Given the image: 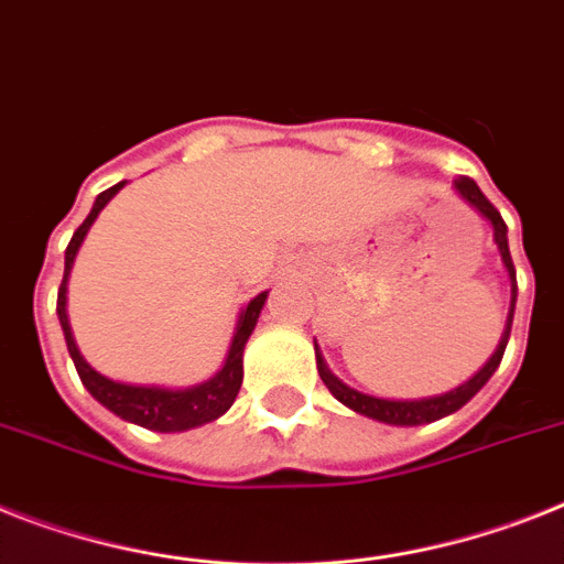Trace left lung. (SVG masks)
Returning a JSON list of instances; mask_svg holds the SVG:
<instances>
[{
    "label": "left lung",
    "mask_w": 564,
    "mask_h": 564,
    "mask_svg": "<svg viewBox=\"0 0 564 564\" xmlns=\"http://www.w3.org/2000/svg\"><path fill=\"white\" fill-rule=\"evenodd\" d=\"M452 187H455V194L460 196V199H464V203L475 210V214H480V217L487 219L489 226H492V240H496L498 251H501V263H505L507 274H510V286H512L510 313H507L505 333H501V341H498L496 354L489 356L487 365H484V368H480L475 377H469L464 386L452 388V391L437 393V397H423V400H386V397H373V393L356 391V388H350L347 382H341V379H338L336 373L327 368V361H324L322 350H318V345H315V365H318V377H322L324 386L329 388V393H333V397H336L341 405H347V409L356 411V414H361V416H370V420H377V423L423 425V423H434V420H441V416L455 414L457 409H464L466 402L473 400L480 388L487 386L489 377H492L498 365H501L505 347H507V341H510L512 313H516V292L519 290H516V269H512L510 246H507L505 219H501V214L492 208V203H489L487 196L480 194V187L475 185L473 178H466V176L455 178V182H452Z\"/></svg>",
    "instance_id": "left-lung-1"
}]
</instances>
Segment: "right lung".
I'll return each mask as SVG.
<instances>
[{
	"instance_id": "1",
	"label": "right lung",
	"mask_w": 564,
	"mask_h": 564,
	"mask_svg": "<svg viewBox=\"0 0 564 564\" xmlns=\"http://www.w3.org/2000/svg\"><path fill=\"white\" fill-rule=\"evenodd\" d=\"M123 185H127V182H118V185H112L109 191L98 194V199H95V205H91L89 210V217L84 219V226L77 228L72 242H68L66 272H63V283H59V292H57L59 327H63V336H66L68 356H72V361H75L77 377H80L86 391H89L91 397L104 405V409H109L116 416L127 420V423L150 429V432H187V429H196V425H205L210 423V420H217V416H223L231 405H235L237 393H240V386H242V350H246V341H249L251 329H254V324H258L260 310H263V304H267L269 292L254 295L249 301V306L240 310V315H237L235 338H231V345H228L223 368H219L210 379L199 382V386H187V388L130 386V382H116V379L98 373V370L91 368L89 361L80 356V350H77L75 345V336H72V324H68V310H66L68 274H72L77 251H80V246H84L91 223L98 219L104 205H107Z\"/></svg>"
}]
</instances>
